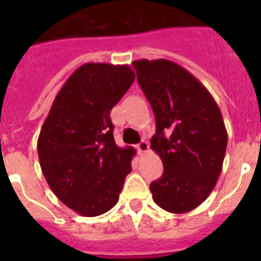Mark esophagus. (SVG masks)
Listing matches in <instances>:
<instances>
[{
    "label": "esophagus",
    "mask_w": 261,
    "mask_h": 261,
    "mask_svg": "<svg viewBox=\"0 0 261 261\" xmlns=\"http://www.w3.org/2000/svg\"><path fill=\"white\" fill-rule=\"evenodd\" d=\"M137 149H138L139 154H145V153L149 151V143L146 141H142V142L137 145Z\"/></svg>",
    "instance_id": "34e87169"
}]
</instances>
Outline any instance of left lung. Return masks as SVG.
I'll list each match as a JSON object with an SVG mask.
<instances>
[{"label":"left lung","mask_w":261,"mask_h":261,"mask_svg":"<svg viewBox=\"0 0 261 261\" xmlns=\"http://www.w3.org/2000/svg\"><path fill=\"white\" fill-rule=\"evenodd\" d=\"M133 66L155 116L150 141L164 173L150 184L161 208L184 214L202 204L222 171L227 131L218 104L190 71L168 59H139Z\"/></svg>","instance_id":"8db88e82"}]
</instances>
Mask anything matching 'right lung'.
Wrapping results in <instances>:
<instances>
[{"label": "right lung", "mask_w": 261, "mask_h": 261, "mask_svg": "<svg viewBox=\"0 0 261 261\" xmlns=\"http://www.w3.org/2000/svg\"><path fill=\"white\" fill-rule=\"evenodd\" d=\"M135 74L127 65L85 63L55 96L38 139L39 163L57 198L84 217L118 203L134 147L114 139L111 110Z\"/></svg>", "instance_id": "right-lung-1"}]
</instances>
